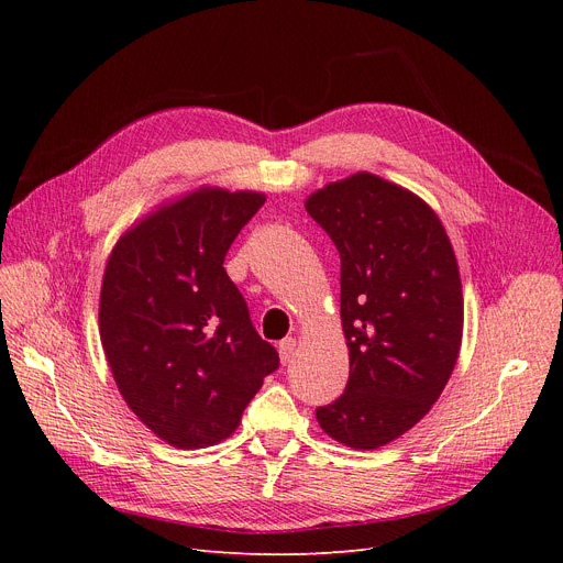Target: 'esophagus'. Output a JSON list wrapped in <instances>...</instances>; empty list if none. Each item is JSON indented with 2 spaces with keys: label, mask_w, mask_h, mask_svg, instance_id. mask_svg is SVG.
Masks as SVG:
<instances>
[{
  "label": "esophagus",
  "mask_w": 563,
  "mask_h": 563,
  "mask_svg": "<svg viewBox=\"0 0 563 563\" xmlns=\"http://www.w3.org/2000/svg\"><path fill=\"white\" fill-rule=\"evenodd\" d=\"M278 353H280V363H283V365L291 363L294 353H297V340H294V338H285V340L278 344Z\"/></svg>",
  "instance_id": "34e87169"
}]
</instances>
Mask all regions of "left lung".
Listing matches in <instances>:
<instances>
[{
  "instance_id": "left-lung-1",
  "label": "left lung",
  "mask_w": 563,
  "mask_h": 563,
  "mask_svg": "<svg viewBox=\"0 0 563 563\" xmlns=\"http://www.w3.org/2000/svg\"><path fill=\"white\" fill-rule=\"evenodd\" d=\"M340 253L346 390L317 422L353 450H378L416 427L459 358L463 294L450 236L431 207L374 173L306 200Z\"/></svg>"
}]
</instances>
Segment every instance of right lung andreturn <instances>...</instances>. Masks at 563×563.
<instances>
[{
	"label": "right lung",
	"mask_w": 563,
	"mask_h": 563,
	"mask_svg": "<svg viewBox=\"0 0 563 563\" xmlns=\"http://www.w3.org/2000/svg\"><path fill=\"white\" fill-rule=\"evenodd\" d=\"M264 200L260 191L200 187L134 223L107 260V363L134 416L177 450L228 438L278 369L276 349L257 335L223 269Z\"/></svg>",
	"instance_id": "obj_1"
}]
</instances>
